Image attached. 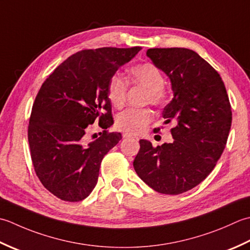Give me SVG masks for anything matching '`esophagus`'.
Here are the masks:
<instances>
[{"instance_id":"34e87169","label":"esophagus","mask_w":250,"mask_h":250,"mask_svg":"<svg viewBox=\"0 0 250 250\" xmlns=\"http://www.w3.org/2000/svg\"><path fill=\"white\" fill-rule=\"evenodd\" d=\"M123 138H125V139H129V138H135V137H132L131 135H129V134H124L123 135Z\"/></svg>"}]
</instances>
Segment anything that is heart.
<instances>
[{"mask_svg": "<svg viewBox=\"0 0 250 250\" xmlns=\"http://www.w3.org/2000/svg\"><path fill=\"white\" fill-rule=\"evenodd\" d=\"M132 83L146 89V103L161 104L166 98V91L163 88L165 79L162 71L155 64L146 62L136 65L129 71ZM127 93V83L120 74L112 75L108 83V98L116 108L124 104ZM153 119L149 109H127L118 114L115 127L129 135H138L144 132L147 124Z\"/></svg>", "mask_w": 250, "mask_h": 250, "instance_id": "1", "label": "heart"}]
</instances>
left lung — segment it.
I'll list each match as a JSON object with an SVG mask.
<instances>
[{
    "instance_id": "1",
    "label": "left lung",
    "mask_w": 250,
    "mask_h": 250,
    "mask_svg": "<svg viewBox=\"0 0 250 250\" xmlns=\"http://www.w3.org/2000/svg\"><path fill=\"white\" fill-rule=\"evenodd\" d=\"M146 56L170 80L174 98L163 118L174 141L154 147L141 139L134 168L141 180L163 194L187 192L205 179L225 150L232 111L217 71L191 49L150 48Z\"/></svg>"
}]
</instances>
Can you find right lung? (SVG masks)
Returning <instances> with one entry per match:
<instances>
[{"instance_id":"obj_1","label":"right lung","mask_w":250,"mask_h":250,"mask_svg":"<svg viewBox=\"0 0 250 250\" xmlns=\"http://www.w3.org/2000/svg\"><path fill=\"white\" fill-rule=\"evenodd\" d=\"M140 47H103L76 53L55 69L40 88L30 116L28 140L40 181L67 202L87 197L97 185L101 161L122 139L104 130L87 141L88 125L113 124L108 83Z\"/></svg>"}]
</instances>
